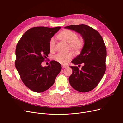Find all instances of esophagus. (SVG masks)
I'll list each match as a JSON object with an SVG mask.
<instances>
[{"label": "esophagus", "instance_id": "1", "mask_svg": "<svg viewBox=\"0 0 123 123\" xmlns=\"http://www.w3.org/2000/svg\"><path fill=\"white\" fill-rule=\"evenodd\" d=\"M68 66H67V65H62V68H67Z\"/></svg>", "mask_w": 123, "mask_h": 123}]
</instances>
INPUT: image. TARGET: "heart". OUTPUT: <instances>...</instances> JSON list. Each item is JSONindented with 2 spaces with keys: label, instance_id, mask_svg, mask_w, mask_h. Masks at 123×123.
Here are the masks:
<instances>
[{
  "label": "heart",
  "instance_id": "b5f03b06",
  "mask_svg": "<svg viewBox=\"0 0 123 123\" xmlns=\"http://www.w3.org/2000/svg\"><path fill=\"white\" fill-rule=\"evenodd\" d=\"M59 37L69 44L71 49L76 52H79L82 49L84 43L82 39L78 38V35L75 32L70 30L62 31L59 35ZM49 46L51 50H53L55 46V39L51 37L50 39ZM74 56L73 52L70 51L67 53H58L54 56V60L61 64L66 65Z\"/></svg>",
  "mask_w": 123,
  "mask_h": 123
}]
</instances>
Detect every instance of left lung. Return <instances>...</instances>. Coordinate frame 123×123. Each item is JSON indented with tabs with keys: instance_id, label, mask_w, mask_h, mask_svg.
I'll return each instance as SVG.
<instances>
[{
	"instance_id": "1",
	"label": "left lung",
	"mask_w": 123,
	"mask_h": 123,
	"mask_svg": "<svg viewBox=\"0 0 123 123\" xmlns=\"http://www.w3.org/2000/svg\"><path fill=\"white\" fill-rule=\"evenodd\" d=\"M65 28L78 32L84 40L80 54L72 61L79 66L84 65L81 70L77 66H70L72 74L69 78V83L78 92H88L98 85L105 72L106 46L99 32L86 25H73Z\"/></svg>"
}]
</instances>
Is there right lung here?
I'll return each instance as SVG.
<instances>
[{
  "label": "right lung",
  "mask_w": 123,
  "mask_h": 123,
  "mask_svg": "<svg viewBox=\"0 0 123 123\" xmlns=\"http://www.w3.org/2000/svg\"><path fill=\"white\" fill-rule=\"evenodd\" d=\"M61 28H31L25 32L16 46V68L25 85L34 92H43L49 88L61 70L60 64L54 60L47 67L42 66L50 51V38Z\"/></svg>",
  "instance_id": "1"
}]
</instances>
